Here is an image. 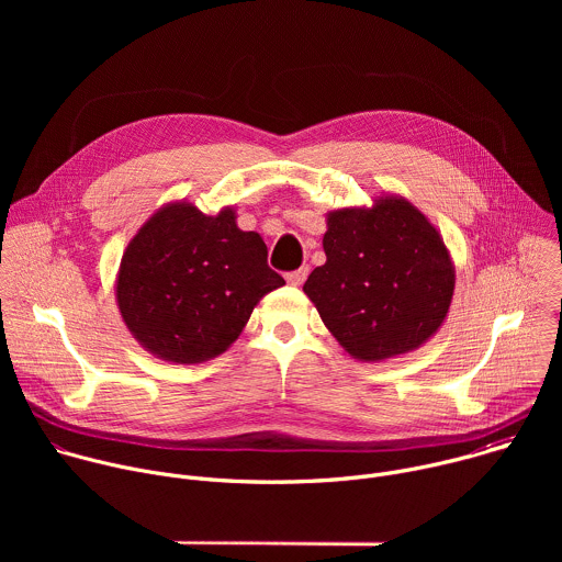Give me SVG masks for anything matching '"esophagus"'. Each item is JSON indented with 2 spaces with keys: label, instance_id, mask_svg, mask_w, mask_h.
<instances>
[{
  "label": "esophagus",
  "instance_id": "esophagus-1",
  "mask_svg": "<svg viewBox=\"0 0 562 562\" xmlns=\"http://www.w3.org/2000/svg\"><path fill=\"white\" fill-rule=\"evenodd\" d=\"M306 276H308V269H306V267H300L297 271L286 273V282H289L291 286H300V284L306 280Z\"/></svg>",
  "mask_w": 562,
  "mask_h": 562
}]
</instances>
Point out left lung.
<instances>
[{
    "label": "left lung",
    "mask_w": 562,
    "mask_h": 562,
    "mask_svg": "<svg viewBox=\"0 0 562 562\" xmlns=\"http://www.w3.org/2000/svg\"><path fill=\"white\" fill-rule=\"evenodd\" d=\"M327 262L302 291L340 347L360 362L420 349L445 323L456 267L440 231L407 198L327 213Z\"/></svg>",
    "instance_id": "left-lung-1"
}]
</instances>
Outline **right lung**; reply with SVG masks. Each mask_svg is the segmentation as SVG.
<instances>
[{
  "label": "right lung",
  "instance_id": "1",
  "mask_svg": "<svg viewBox=\"0 0 562 562\" xmlns=\"http://www.w3.org/2000/svg\"><path fill=\"white\" fill-rule=\"evenodd\" d=\"M187 200L157 209L124 249L115 302L131 336L155 358L200 364L224 353L258 302L284 280L267 265L260 233Z\"/></svg>",
  "mask_w": 562,
  "mask_h": 562
}]
</instances>
